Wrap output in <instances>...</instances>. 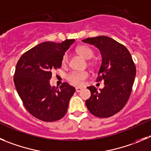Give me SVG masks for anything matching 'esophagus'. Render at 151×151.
Here are the masks:
<instances>
[{"instance_id":"1","label":"esophagus","mask_w":151,"mask_h":151,"mask_svg":"<svg viewBox=\"0 0 151 151\" xmlns=\"http://www.w3.org/2000/svg\"><path fill=\"white\" fill-rule=\"evenodd\" d=\"M83 88H81V87H76V91H77V93L78 92H80V91H82Z\"/></svg>"}]
</instances>
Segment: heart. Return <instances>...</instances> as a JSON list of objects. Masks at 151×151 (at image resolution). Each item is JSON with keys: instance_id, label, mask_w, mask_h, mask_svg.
I'll use <instances>...</instances> for the list:
<instances>
[{"instance_id": "b5f03b06", "label": "heart", "mask_w": 151, "mask_h": 151, "mask_svg": "<svg viewBox=\"0 0 151 151\" xmlns=\"http://www.w3.org/2000/svg\"><path fill=\"white\" fill-rule=\"evenodd\" d=\"M77 52L78 53V54H80V56H83L84 59L86 60H90L94 56V52L91 50L90 47H88V46L86 45H81L79 46L77 48ZM68 55L65 54L63 56V59H62V64L64 65H66L68 63ZM88 65L91 66L94 65V63L89 62ZM88 74L86 71H82V72H77V71H73V72L70 73V74L68 75L67 79L69 82L71 83L74 84V85H81V84L83 83L84 80L88 77Z\"/></svg>"}]
</instances>
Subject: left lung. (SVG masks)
Returning <instances> with one entry per match:
<instances>
[{"label":"left lung","mask_w":151,"mask_h":151,"mask_svg":"<svg viewBox=\"0 0 151 151\" xmlns=\"http://www.w3.org/2000/svg\"><path fill=\"white\" fill-rule=\"evenodd\" d=\"M82 42L101 52L102 63L97 81L104 80V87L100 91L93 86L87 87L91 96L86 105L95 116H112L123 109L130 96L136 74L132 56L125 46L108 36L87 38Z\"/></svg>","instance_id":"left-lung-1"}]
</instances>
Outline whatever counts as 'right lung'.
<instances>
[{
    "instance_id": "right-lung-1",
    "label": "right lung",
    "mask_w": 151,
    "mask_h": 151,
    "mask_svg": "<svg viewBox=\"0 0 151 151\" xmlns=\"http://www.w3.org/2000/svg\"><path fill=\"white\" fill-rule=\"evenodd\" d=\"M74 42H45L25 52L18 60L14 74L17 92L27 110L46 122L61 119L67 112L74 87L63 83L60 87L50 85L52 71L60 68L66 50Z\"/></svg>"
}]
</instances>
